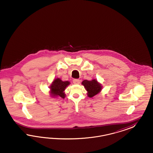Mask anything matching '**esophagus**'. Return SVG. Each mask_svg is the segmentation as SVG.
<instances>
[{"instance_id": "34e87169", "label": "esophagus", "mask_w": 153, "mask_h": 153, "mask_svg": "<svg viewBox=\"0 0 153 153\" xmlns=\"http://www.w3.org/2000/svg\"><path fill=\"white\" fill-rule=\"evenodd\" d=\"M73 82L74 84H79V83H80V81H79V79H74L73 80Z\"/></svg>"}]
</instances>
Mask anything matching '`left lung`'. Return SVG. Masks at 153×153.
<instances>
[{
  "instance_id": "8db88e82",
  "label": "left lung",
  "mask_w": 153,
  "mask_h": 153,
  "mask_svg": "<svg viewBox=\"0 0 153 153\" xmlns=\"http://www.w3.org/2000/svg\"><path fill=\"white\" fill-rule=\"evenodd\" d=\"M82 84L87 91V95L89 97H93L102 91V85L98 82L95 79L91 81H88L87 79L83 80Z\"/></svg>"
}]
</instances>
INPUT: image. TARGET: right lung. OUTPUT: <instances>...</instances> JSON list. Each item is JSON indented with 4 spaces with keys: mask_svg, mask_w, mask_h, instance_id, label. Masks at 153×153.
<instances>
[{
    "mask_svg": "<svg viewBox=\"0 0 153 153\" xmlns=\"http://www.w3.org/2000/svg\"><path fill=\"white\" fill-rule=\"evenodd\" d=\"M70 84L68 81H63L59 78L54 79L49 87L51 97H60L64 99L65 97L64 93L65 89Z\"/></svg>",
    "mask_w": 153,
    "mask_h": 153,
    "instance_id": "add662e5",
    "label": "right lung"
}]
</instances>
